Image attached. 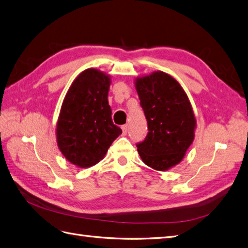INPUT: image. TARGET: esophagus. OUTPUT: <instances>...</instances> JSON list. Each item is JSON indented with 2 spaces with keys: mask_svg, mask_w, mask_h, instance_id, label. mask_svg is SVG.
<instances>
[{
  "mask_svg": "<svg viewBox=\"0 0 248 248\" xmlns=\"http://www.w3.org/2000/svg\"><path fill=\"white\" fill-rule=\"evenodd\" d=\"M122 129H123V134L126 135V133H128V125H126V124L123 125Z\"/></svg>",
  "mask_w": 248,
  "mask_h": 248,
  "instance_id": "34e87169",
  "label": "esophagus"
}]
</instances>
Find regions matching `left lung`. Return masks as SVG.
Returning <instances> with one entry per match:
<instances>
[{
  "mask_svg": "<svg viewBox=\"0 0 248 248\" xmlns=\"http://www.w3.org/2000/svg\"><path fill=\"white\" fill-rule=\"evenodd\" d=\"M135 88L149 130L136 145L138 154L152 169L169 170L182 162L194 140L191 103L181 84L160 71L136 78Z\"/></svg>",
  "mask_w": 248,
  "mask_h": 248,
  "instance_id": "8db88e82",
  "label": "left lung"
}]
</instances>
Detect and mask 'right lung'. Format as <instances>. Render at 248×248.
I'll return each instance as SVG.
<instances>
[{
    "label": "right lung",
    "instance_id": "1",
    "mask_svg": "<svg viewBox=\"0 0 248 248\" xmlns=\"http://www.w3.org/2000/svg\"><path fill=\"white\" fill-rule=\"evenodd\" d=\"M110 84L108 75L88 68L74 80L62 102L57 143L63 156L79 168L99 163L123 132L112 122Z\"/></svg>",
    "mask_w": 248,
    "mask_h": 248
}]
</instances>
